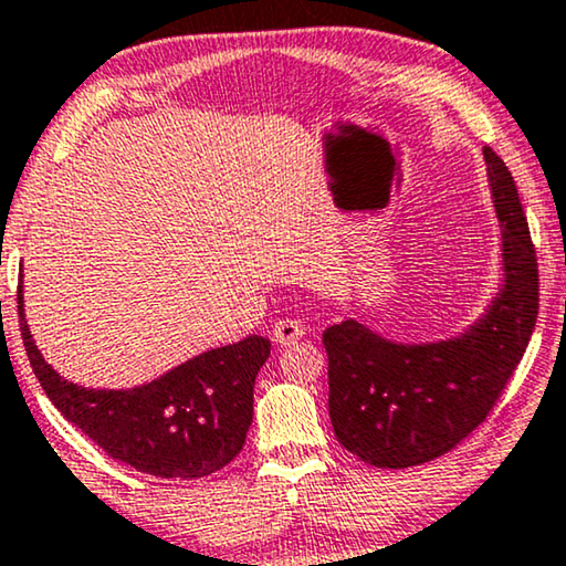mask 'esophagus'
Listing matches in <instances>:
<instances>
[{"instance_id": "1", "label": "esophagus", "mask_w": 566, "mask_h": 566, "mask_svg": "<svg viewBox=\"0 0 566 566\" xmlns=\"http://www.w3.org/2000/svg\"><path fill=\"white\" fill-rule=\"evenodd\" d=\"M274 340L280 346H292L297 344V340L305 336V328H302L300 321H294V317H282L280 323L274 325Z\"/></svg>"}]
</instances>
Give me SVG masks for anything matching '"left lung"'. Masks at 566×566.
<instances>
[{"label": "left lung", "mask_w": 566, "mask_h": 566, "mask_svg": "<svg viewBox=\"0 0 566 566\" xmlns=\"http://www.w3.org/2000/svg\"><path fill=\"white\" fill-rule=\"evenodd\" d=\"M482 154L505 272L488 313L439 344H392L356 321L323 333L333 431L371 467H418L464 441L503 395L536 325L538 264L518 189L495 150Z\"/></svg>", "instance_id": "obj_1"}]
</instances>
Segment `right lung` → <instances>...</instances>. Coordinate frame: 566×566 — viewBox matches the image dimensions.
<instances>
[{"mask_svg":"<svg viewBox=\"0 0 566 566\" xmlns=\"http://www.w3.org/2000/svg\"><path fill=\"white\" fill-rule=\"evenodd\" d=\"M18 315L43 392L107 457L161 480H200L241 453L253 420L256 374L272 354L266 338L212 348L133 389H86L63 379L38 352L22 310V284Z\"/></svg>","mask_w":566,"mask_h":566,"instance_id":"1","label":"right lung"}]
</instances>
